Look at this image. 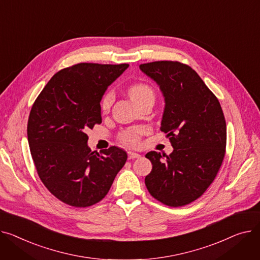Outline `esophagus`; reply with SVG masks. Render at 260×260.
Returning <instances> with one entry per match:
<instances>
[{
	"label": "esophagus",
	"instance_id": "34e87169",
	"mask_svg": "<svg viewBox=\"0 0 260 260\" xmlns=\"http://www.w3.org/2000/svg\"><path fill=\"white\" fill-rule=\"evenodd\" d=\"M141 155L139 153H136V152H132V151H129L128 152V158L129 159H133V158H140Z\"/></svg>",
	"mask_w": 260,
	"mask_h": 260
}]
</instances>
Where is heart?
Here are the masks:
<instances>
[{"label":"heart","instance_id":"1","mask_svg":"<svg viewBox=\"0 0 260 260\" xmlns=\"http://www.w3.org/2000/svg\"><path fill=\"white\" fill-rule=\"evenodd\" d=\"M129 95L131 98V100L136 104L146 98H150V96L153 98L154 93L149 86L144 85V84H139V85H134L133 87L130 88ZM113 101H114V93L112 92V91H109V92H107L104 95V98L102 100V104H101L102 110L104 112L109 111ZM145 131L146 130L144 128L129 129L121 134V141L129 146H136L140 142L141 135L143 133H145Z\"/></svg>","mask_w":260,"mask_h":260}]
</instances>
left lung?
Here are the masks:
<instances>
[{"label": "left lung", "instance_id": "8db88e82", "mask_svg": "<svg viewBox=\"0 0 260 260\" xmlns=\"http://www.w3.org/2000/svg\"><path fill=\"white\" fill-rule=\"evenodd\" d=\"M140 69L159 87L165 101L160 130L170 136L172 153L150 151L152 170L145 178L149 193L170 207L188 205L214 180L223 160L226 126L213 94L191 67L160 60Z\"/></svg>", "mask_w": 260, "mask_h": 260}]
</instances>
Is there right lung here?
Here are the masks:
<instances>
[{
	"label": "right lung",
	"instance_id": "add662e5",
	"mask_svg": "<svg viewBox=\"0 0 260 260\" xmlns=\"http://www.w3.org/2000/svg\"><path fill=\"white\" fill-rule=\"evenodd\" d=\"M128 67L81 63L60 70L30 111L27 135L38 174L67 205L85 208L102 201L127 160L118 147L102 154L91 150L86 131L102 123L103 95Z\"/></svg>",
	"mask_w": 260,
	"mask_h": 260
}]
</instances>
